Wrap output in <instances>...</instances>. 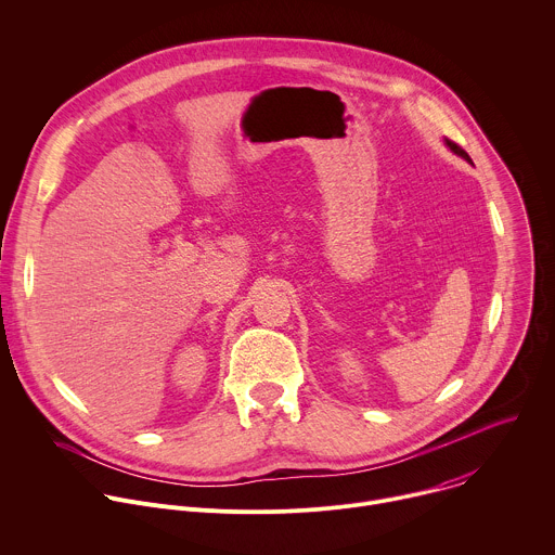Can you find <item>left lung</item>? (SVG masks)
Segmentation results:
<instances>
[{
  "instance_id": "obj_1",
  "label": "left lung",
  "mask_w": 555,
  "mask_h": 555,
  "mask_svg": "<svg viewBox=\"0 0 555 555\" xmlns=\"http://www.w3.org/2000/svg\"><path fill=\"white\" fill-rule=\"evenodd\" d=\"M444 141H447V145H449V147H451V150H453V152H455V154H457V156H462V158H464V160H468V163H473V160H470V156H468V152H466V150H462V147H460V145H457V143H455V141H451V139H444Z\"/></svg>"
}]
</instances>
